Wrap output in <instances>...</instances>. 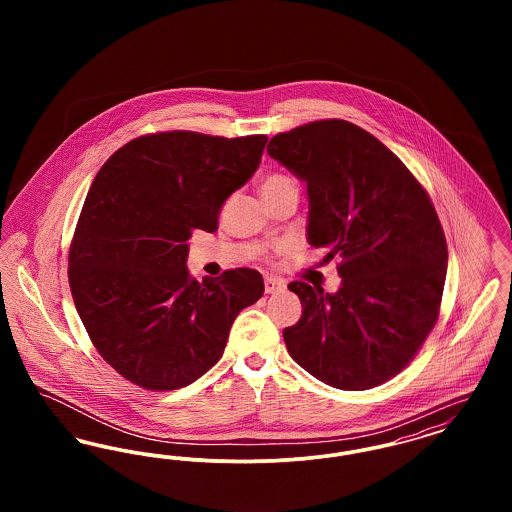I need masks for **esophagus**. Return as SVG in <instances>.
I'll return each instance as SVG.
<instances>
[{
  "instance_id": "obj_1",
  "label": "esophagus",
  "mask_w": 512,
  "mask_h": 512,
  "mask_svg": "<svg viewBox=\"0 0 512 512\" xmlns=\"http://www.w3.org/2000/svg\"><path fill=\"white\" fill-rule=\"evenodd\" d=\"M286 290V282L280 280V278H272L267 276L265 278V292L267 293H280Z\"/></svg>"
}]
</instances>
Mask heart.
Here are the masks:
<instances>
[{"label":"heart","mask_w":512,"mask_h":512,"mask_svg":"<svg viewBox=\"0 0 512 512\" xmlns=\"http://www.w3.org/2000/svg\"><path fill=\"white\" fill-rule=\"evenodd\" d=\"M284 188H295V182L286 174H268L261 182V194L278 192V190H284Z\"/></svg>","instance_id":"obj_1"}]
</instances>
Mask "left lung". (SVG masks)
Returning a JSON list of instances; mask_svg holds the SVG:
<instances>
[{
	"label": "left lung",
	"instance_id": "8db88e82",
	"mask_svg": "<svg viewBox=\"0 0 512 512\" xmlns=\"http://www.w3.org/2000/svg\"><path fill=\"white\" fill-rule=\"evenodd\" d=\"M268 155L307 184V240L338 257L340 290L292 282L303 315L284 330L293 361L338 390H368L413 361L439 315L447 244L401 159L353 122H309Z\"/></svg>",
	"mask_w": 512,
	"mask_h": 512
}]
</instances>
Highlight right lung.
Returning a JSON list of instances; mask_svg holds the SVG:
<instances>
[{
  "label": "right lung",
  "mask_w": 512,
  "mask_h": 512,
  "mask_svg": "<svg viewBox=\"0 0 512 512\" xmlns=\"http://www.w3.org/2000/svg\"><path fill=\"white\" fill-rule=\"evenodd\" d=\"M267 136L172 130L115 151L86 195L69 284L99 355L146 390L195 382L224 353L232 322L263 292L234 268L201 282L186 267L192 232H215L220 207L257 171Z\"/></svg>",
  "instance_id": "add662e5"
}]
</instances>
